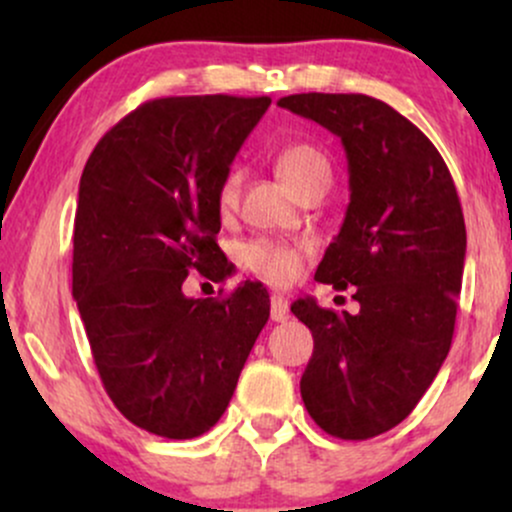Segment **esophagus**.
Returning <instances> with one entry per match:
<instances>
[{"label":"esophagus","mask_w":512,"mask_h":512,"mask_svg":"<svg viewBox=\"0 0 512 512\" xmlns=\"http://www.w3.org/2000/svg\"><path fill=\"white\" fill-rule=\"evenodd\" d=\"M269 315L274 322H284L289 317V301L284 296H272V305H269Z\"/></svg>","instance_id":"obj_1"}]
</instances>
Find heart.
I'll return each mask as SVG.
<instances>
[{"label": "heart", "mask_w": 512, "mask_h": 512, "mask_svg": "<svg viewBox=\"0 0 512 512\" xmlns=\"http://www.w3.org/2000/svg\"><path fill=\"white\" fill-rule=\"evenodd\" d=\"M276 170L284 178L286 185L293 192H301L305 185L317 178H330V163L322 156L320 149L313 144L293 142L286 144L284 149L276 154ZM240 192V175L236 170L221 180L219 192H216V202H219L221 211H231L238 204ZM305 257H308V248L305 245H291L279 243V240H255L240 250V264L248 272H252L260 279L272 286H289L291 281L298 279L301 274Z\"/></svg>", "instance_id": "1"}]
</instances>
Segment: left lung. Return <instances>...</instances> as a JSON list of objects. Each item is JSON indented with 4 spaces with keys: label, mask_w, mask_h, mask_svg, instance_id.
<instances>
[{
    "label": "left lung",
    "mask_w": 512,
    "mask_h": 512,
    "mask_svg": "<svg viewBox=\"0 0 512 512\" xmlns=\"http://www.w3.org/2000/svg\"><path fill=\"white\" fill-rule=\"evenodd\" d=\"M279 108L342 139L351 199L315 279L356 286V315L298 298L313 332L301 378L313 421L342 440L390 431L411 414L448 356L467 231L443 156L395 108L363 93H296Z\"/></svg>",
    "instance_id": "obj_1"
}]
</instances>
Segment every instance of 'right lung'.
Returning <instances> with one entry per match:
<instances>
[{"mask_svg":"<svg viewBox=\"0 0 512 512\" xmlns=\"http://www.w3.org/2000/svg\"><path fill=\"white\" fill-rule=\"evenodd\" d=\"M272 98H156L88 156L74 219L72 293L105 392L134 426L170 440L207 433L231 402L269 320V293L187 298L221 279V180Z\"/></svg>","mask_w":512,"mask_h":512,"instance_id":"right-lung-1","label":"right lung"}]
</instances>
